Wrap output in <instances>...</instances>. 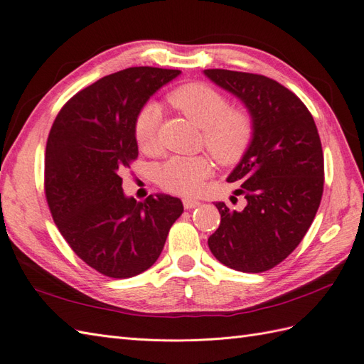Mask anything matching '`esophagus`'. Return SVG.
<instances>
[{"instance_id":"obj_1","label":"esophagus","mask_w":364,"mask_h":364,"mask_svg":"<svg viewBox=\"0 0 364 364\" xmlns=\"http://www.w3.org/2000/svg\"><path fill=\"white\" fill-rule=\"evenodd\" d=\"M201 203L198 200H192V198H184L183 200V205L184 209H195V207H198Z\"/></svg>"}]
</instances>
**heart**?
Returning <instances> with one entry per match:
<instances>
[{
    "label": "heart",
    "mask_w": 364,
    "mask_h": 364,
    "mask_svg": "<svg viewBox=\"0 0 364 364\" xmlns=\"http://www.w3.org/2000/svg\"><path fill=\"white\" fill-rule=\"evenodd\" d=\"M173 108L203 129L204 148L221 164H235L250 148L255 123L242 108L228 107L227 97L205 84H188L169 92ZM161 111L157 103H146L134 119V139L143 152H154L159 144ZM213 172L205 157H172L157 169V181L172 193L193 195Z\"/></svg>",
    "instance_id": "1"
}]
</instances>
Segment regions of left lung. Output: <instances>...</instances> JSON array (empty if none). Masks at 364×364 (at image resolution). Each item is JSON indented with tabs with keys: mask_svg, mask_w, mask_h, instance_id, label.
Returning <instances> with one entry per match:
<instances>
[{
	"mask_svg": "<svg viewBox=\"0 0 364 364\" xmlns=\"http://www.w3.org/2000/svg\"><path fill=\"white\" fill-rule=\"evenodd\" d=\"M204 75L244 102L255 123L245 155L228 183H241L244 210L216 203L221 223L213 256L242 273L276 267L304 240L323 195V151L313 116L293 91L253 73L210 68Z\"/></svg>",
	"mask_w": 364,
	"mask_h": 364,
	"instance_id": "1",
	"label": "left lung"
}]
</instances>
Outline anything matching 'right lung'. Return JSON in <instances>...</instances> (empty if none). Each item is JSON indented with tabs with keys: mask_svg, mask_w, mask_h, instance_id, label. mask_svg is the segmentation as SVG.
<instances>
[{
	"mask_svg": "<svg viewBox=\"0 0 364 364\" xmlns=\"http://www.w3.org/2000/svg\"><path fill=\"white\" fill-rule=\"evenodd\" d=\"M180 70L131 67L73 96L46 148L44 189L60 235L103 276L127 279L157 261L183 203L169 195L124 196L122 173L139 157L134 119Z\"/></svg>",
	"mask_w": 364,
	"mask_h": 364,
	"instance_id": "obj_1",
	"label": "right lung"
}]
</instances>
